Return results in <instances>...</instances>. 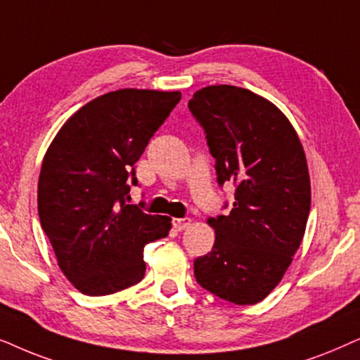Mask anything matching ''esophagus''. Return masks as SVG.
Here are the masks:
<instances>
[{"instance_id": "34e87169", "label": "esophagus", "mask_w": 360, "mask_h": 360, "mask_svg": "<svg viewBox=\"0 0 360 360\" xmlns=\"http://www.w3.org/2000/svg\"><path fill=\"white\" fill-rule=\"evenodd\" d=\"M172 225H174L176 230H186L191 225V219L186 217V219H172Z\"/></svg>"}]
</instances>
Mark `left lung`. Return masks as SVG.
<instances>
[{
  "label": "left lung",
  "instance_id": "obj_1",
  "mask_svg": "<svg viewBox=\"0 0 360 360\" xmlns=\"http://www.w3.org/2000/svg\"><path fill=\"white\" fill-rule=\"evenodd\" d=\"M215 158L219 184L237 186L227 215L209 217L212 252L194 262L204 290L238 306L266 298L304 237L311 181L298 133L262 95L236 85H209L189 100Z\"/></svg>",
  "mask_w": 360,
  "mask_h": 360
}]
</instances>
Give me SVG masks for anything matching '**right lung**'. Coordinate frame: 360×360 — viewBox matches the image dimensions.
<instances>
[{
	"mask_svg": "<svg viewBox=\"0 0 360 360\" xmlns=\"http://www.w3.org/2000/svg\"><path fill=\"white\" fill-rule=\"evenodd\" d=\"M181 92L120 89L79 108L47 148L37 183L42 230L57 265L80 293L105 296L140 283L148 243L167 237L171 217L124 200L135 162Z\"/></svg>",
	"mask_w": 360,
	"mask_h": 360,
	"instance_id": "add662e5",
	"label": "right lung"
}]
</instances>
